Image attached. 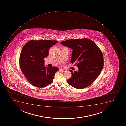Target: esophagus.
Listing matches in <instances>:
<instances>
[{
    "mask_svg": "<svg viewBox=\"0 0 126 126\" xmlns=\"http://www.w3.org/2000/svg\"><path fill=\"white\" fill-rule=\"evenodd\" d=\"M59 70L61 71L62 72H65L66 71V70L62 69V68H60Z\"/></svg>",
    "mask_w": 126,
    "mask_h": 126,
    "instance_id": "obj_1",
    "label": "esophagus"
}]
</instances>
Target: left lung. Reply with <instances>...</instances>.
<instances>
[{"label": "left lung", "instance_id": "left-lung-1", "mask_svg": "<svg viewBox=\"0 0 126 126\" xmlns=\"http://www.w3.org/2000/svg\"><path fill=\"white\" fill-rule=\"evenodd\" d=\"M61 43L72 49L70 62L76 63L78 70H70L72 77L68 83L78 89H82L91 85L96 80L104 66V58L100 49L89 39H69Z\"/></svg>", "mask_w": 126, "mask_h": 126}]
</instances>
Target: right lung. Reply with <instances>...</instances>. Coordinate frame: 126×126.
Segmentation results:
<instances>
[{"label": "right lung", "mask_w": 126, "mask_h": 126, "mask_svg": "<svg viewBox=\"0 0 126 126\" xmlns=\"http://www.w3.org/2000/svg\"><path fill=\"white\" fill-rule=\"evenodd\" d=\"M58 41L48 40H30L23 47L20 54L19 64L22 72L32 85L42 88L52 83L58 71L56 66L46 67L45 58L48 50Z\"/></svg>", "instance_id": "add662e5"}]
</instances>
